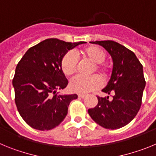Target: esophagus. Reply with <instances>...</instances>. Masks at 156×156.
<instances>
[{"mask_svg":"<svg viewBox=\"0 0 156 156\" xmlns=\"http://www.w3.org/2000/svg\"><path fill=\"white\" fill-rule=\"evenodd\" d=\"M78 97H79L80 98H83L86 97V95L83 94H78Z\"/></svg>","mask_w":156,"mask_h":156,"instance_id":"34e87169","label":"esophagus"}]
</instances>
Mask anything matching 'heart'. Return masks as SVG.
Here are the masks:
<instances>
[{"instance_id":"b5f03b06","label":"heart","mask_w":156,"mask_h":156,"mask_svg":"<svg viewBox=\"0 0 156 156\" xmlns=\"http://www.w3.org/2000/svg\"><path fill=\"white\" fill-rule=\"evenodd\" d=\"M85 60L94 63L91 73H97L98 75L103 81L108 79L111 72V66L104 61L106 58V53L102 48L98 46L87 47L77 51ZM78 67V61L73 54L66 53L62 58L61 69L62 73L66 76H73L75 75ZM97 76L90 77H76L70 82L69 87L73 92L80 94H87L94 91L101 87V81Z\"/></svg>"}]
</instances>
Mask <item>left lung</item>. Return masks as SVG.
Instances as JSON below:
<instances>
[{
  "label": "left lung",
  "instance_id": "8db88e82",
  "mask_svg": "<svg viewBox=\"0 0 156 156\" xmlns=\"http://www.w3.org/2000/svg\"><path fill=\"white\" fill-rule=\"evenodd\" d=\"M90 43L102 46L112 58V73L102 90L112 99L110 100L109 96H97L98 105L88 109V113L101 126L119 129L131 122L140 108L145 87L143 66L132 51L119 43L113 41Z\"/></svg>",
  "mask_w": 156,
  "mask_h": 156
}]
</instances>
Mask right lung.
Masks as SVG:
<instances>
[{
    "label": "right lung",
    "mask_w": 156,
    "mask_h": 156,
    "mask_svg": "<svg viewBox=\"0 0 156 156\" xmlns=\"http://www.w3.org/2000/svg\"><path fill=\"white\" fill-rule=\"evenodd\" d=\"M84 42H66L56 38L41 41L25 53L16 69L12 84L19 114L29 126L49 130L58 126L77 94H58L66 87L61 61L68 51Z\"/></svg>",
    "instance_id": "1"
}]
</instances>
